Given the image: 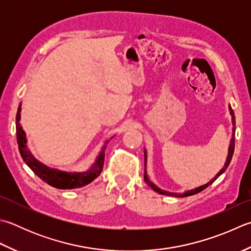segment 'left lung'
Segmentation results:
<instances>
[{
  "label": "left lung",
  "instance_id": "8db88e82",
  "mask_svg": "<svg viewBox=\"0 0 251 251\" xmlns=\"http://www.w3.org/2000/svg\"><path fill=\"white\" fill-rule=\"evenodd\" d=\"M229 112H230V115H232V120H233V126H234V128H233L232 140H230V145H229L228 156H227L226 163H225L224 168H223L222 170H221V171L219 172V173L217 174V176H215V177H214L212 180H210L208 184H205V185H203V186H200V187H198V188H196V189H191V190L186 191V193H184V194H174V193H169V191H164V190H162V189H160V188L156 187V186H155L154 184H152L151 181H150V179L148 178V176H147V174H146V171H145V174H144L145 181H146L147 184H148L149 187H151V188L153 189L154 191H156V193H159V194H161V195H165V196H172V197H178V198H183V197H188V196H193V195H196V194L200 193V191H202L203 189L207 188L209 185L212 184L213 181H214L215 179H217V178L219 177V176H220L221 174H223L224 172L226 171L227 166H228V165H229V163H230V160H232V158H233L234 148H235V115H234V111L232 110V107H230V106H229ZM145 155H146V152H145ZM145 166H146V156H145Z\"/></svg>",
  "mask_w": 251,
  "mask_h": 251
}]
</instances>
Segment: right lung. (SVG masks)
<instances>
[{
    "label": "right lung",
    "mask_w": 251,
    "mask_h": 251,
    "mask_svg": "<svg viewBox=\"0 0 251 251\" xmlns=\"http://www.w3.org/2000/svg\"><path fill=\"white\" fill-rule=\"evenodd\" d=\"M21 105L18 106L17 115H16V136H17V144L19 153H21L23 160L25 161L29 168L32 170V172L37 176H39L43 181H46L52 187H55L58 189H73V188H80L82 186H86L93 179H96L101 174L103 170V165H104V150L106 148V145L109 140L105 142L104 147H103L102 151L100 152L99 156L93 164L92 168L83 172V173H67V172H61L57 170H53L50 168H47L40 162L37 161L31 155L30 152L27 149L26 146V136H25V131L23 130L21 124H19V120H21Z\"/></svg>",
    "instance_id": "add662e5"
}]
</instances>
